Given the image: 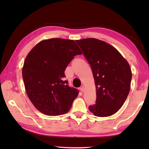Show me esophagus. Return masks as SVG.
I'll return each instance as SVG.
<instances>
[{
    "instance_id": "obj_1",
    "label": "esophagus",
    "mask_w": 149,
    "mask_h": 149,
    "mask_svg": "<svg viewBox=\"0 0 149 149\" xmlns=\"http://www.w3.org/2000/svg\"><path fill=\"white\" fill-rule=\"evenodd\" d=\"M80 90L82 91V92H84V91H85V88H84V86H81V88H80Z\"/></svg>"
}]
</instances>
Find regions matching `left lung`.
<instances>
[{
	"label": "left lung",
	"mask_w": 149,
	"mask_h": 149,
	"mask_svg": "<svg viewBox=\"0 0 149 149\" xmlns=\"http://www.w3.org/2000/svg\"><path fill=\"white\" fill-rule=\"evenodd\" d=\"M75 42L91 66L96 86V104L90 106L89 110L99 117L113 115L121 108L130 91V66L115 47L102 40Z\"/></svg>",
	"instance_id": "1"
}]
</instances>
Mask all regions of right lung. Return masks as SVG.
I'll use <instances>...</instances> for the list:
<instances>
[{"instance_id":"1","label":"right lung","mask_w":149,"mask_h":149,"mask_svg":"<svg viewBox=\"0 0 149 149\" xmlns=\"http://www.w3.org/2000/svg\"><path fill=\"white\" fill-rule=\"evenodd\" d=\"M82 54L74 40L61 38L41 41L28 54L22 77L28 97L41 113L58 116L70 109L79 91L63 80L64 72L74 56Z\"/></svg>"}]
</instances>
